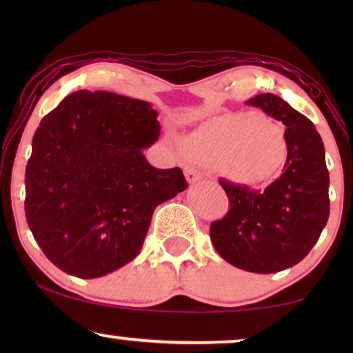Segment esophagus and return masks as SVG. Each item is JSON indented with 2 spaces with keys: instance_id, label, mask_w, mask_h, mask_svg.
Masks as SVG:
<instances>
[{
  "instance_id": "34e87169",
  "label": "esophagus",
  "mask_w": 353,
  "mask_h": 353,
  "mask_svg": "<svg viewBox=\"0 0 353 353\" xmlns=\"http://www.w3.org/2000/svg\"><path fill=\"white\" fill-rule=\"evenodd\" d=\"M185 175H186V180H188V183H190V185H192V183H196V181H199L202 178L201 172L196 170L194 167H186L185 168Z\"/></svg>"
}]
</instances>
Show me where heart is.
<instances>
[{
    "label": "heart",
    "mask_w": 353,
    "mask_h": 353,
    "mask_svg": "<svg viewBox=\"0 0 353 353\" xmlns=\"http://www.w3.org/2000/svg\"><path fill=\"white\" fill-rule=\"evenodd\" d=\"M181 151L238 185L268 181L288 161L286 134L262 112L210 119L180 141Z\"/></svg>",
    "instance_id": "1"
}]
</instances>
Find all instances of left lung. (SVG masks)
<instances>
[{
	"mask_svg": "<svg viewBox=\"0 0 353 353\" xmlns=\"http://www.w3.org/2000/svg\"><path fill=\"white\" fill-rule=\"evenodd\" d=\"M286 125L284 173L255 191L220 180L230 210L210 225V239L226 262L252 273H276L301 262L316 244L330 216V173L325 146L310 120L276 94L250 98Z\"/></svg>",
	"mask_w": 353,
	"mask_h": 353,
	"instance_id": "1",
	"label": "left lung"
}]
</instances>
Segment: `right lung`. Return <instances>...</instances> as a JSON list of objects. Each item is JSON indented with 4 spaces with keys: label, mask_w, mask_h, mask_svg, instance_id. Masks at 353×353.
<instances>
[{
    "label": "right lung",
    "mask_w": 353,
    "mask_h": 353,
    "mask_svg": "<svg viewBox=\"0 0 353 353\" xmlns=\"http://www.w3.org/2000/svg\"><path fill=\"white\" fill-rule=\"evenodd\" d=\"M146 101L80 90L43 117L26 168V216L57 268L99 278L137 257L154 209L185 191L181 168L144 157L161 134Z\"/></svg>",
    "instance_id": "add662e5"
}]
</instances>
